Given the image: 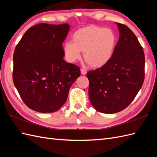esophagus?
<instances>
[{
    "label": "esophagus",
    "mask_w": 157,
    "mask_h": 157,
    "mask_svg": "<svg viewBox=\"0 0 157 157\" xmlns=\"http://www.w3.org/2000/svg\"><path fill=\"white\" fill-rule=\"evenodd\" d=\"M80 73H81V74L83 75H86V71L83 69H80Z\"/></svg>",
    "instance_id": "34e87169"
}]
</instances>
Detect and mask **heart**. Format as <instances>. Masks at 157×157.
<instances>
[{
    "instance_id": "heart-1",
    "label": "heart",
    "mask_w": 157,
    "mask_h": 157,
    "mask_svg": "<svg viewBox=\"0 0 157 157\" xmlns=\"http://www.w3.org/2000/svg\"><path fill=\"white\" fill-rule=\"evenodd\" d=\"M117 36L111 29L91 25L76 31L73 42L63 44L66 59L73 63L83 57L90 66L99 68L106 65L113 56L117 45Z\"/></svg>"
}]
</instances>
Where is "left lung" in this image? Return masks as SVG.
<instances>
[{"mask_svg": "<svg viewBox=\"0 0 157 157\" xmlns=\"http://www.w3.org/2000/svg\"><path fill=\"white\" fill-rule=\"evenodd\" d=\"M116 24L120 36L111 59L86 75L90 102L97 111L106 114L121 111L129 105L145 78L143 48L126 25Z\"/></svg>", "mask_w": 157, "mask_h": 157, "instance_id": "obj_1", "label": "left lung"}]
</instances>
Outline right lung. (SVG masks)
Masks as SVG:
<instances>
[{
  "mask_svg": "<svg viewBox=\"0 0 157 157\" xmlns=\"http://www.w3.org/2000/svg\"><path fill=\"white\" fill-rule=\"evenodd\" d=\"M67 23H39L29 28L14 50L13 81L23 101L42 113L58 111L68 97L80 68L63 59Z\"/></svg>",
  "mask_w": 157,
  "mask_h": 157,
  "instance_id": "add662e5",
  "label": "right lung"
}]
</instances>
